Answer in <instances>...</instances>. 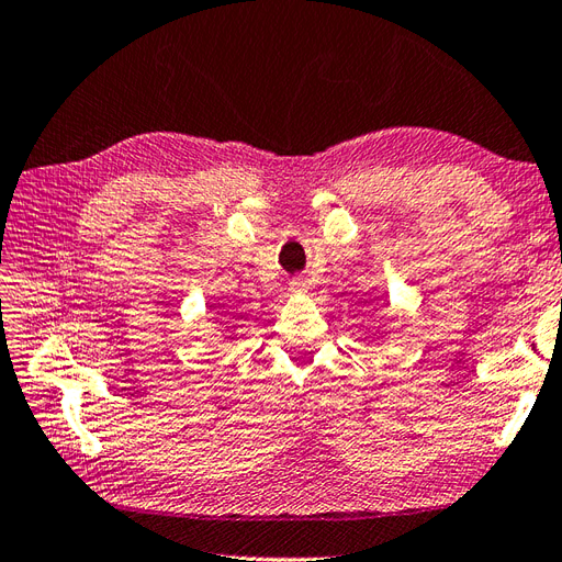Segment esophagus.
Listing matches in <instances>:
<instances>
[{"label": "esophagus", "mask_w": 562, "mask_h": 562, "mask_svg": "<svg viewBox=\"0 0 562 562\" xmlns=\"http://www.w3.org/2000/svg\"><path fill=\"white\" fill-rule=\"evenodd\" d=\"M292 290H294V292H299V294H301V292H306V290H308V282L303 280V278H294V280H292Z\"/></svg>", "instance_id": "esophagus-1"}]
</instances>
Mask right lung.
Here are the masks:
<instances>
[{
  "label": "right lung",
  "mask_w": 562,
  "mask_h": 562,
  "mask_svg": "<svg viewBox=\"0 0 562 562\" xmlns=\"http://www.w3.org/2000/svg\"><path fill=\"white\" fill-rule=\"evenodd\" d=\"M231 336H233V334H231Z\"/></svg>",
  "instance_id": "add662e5"
}]
</instances>
